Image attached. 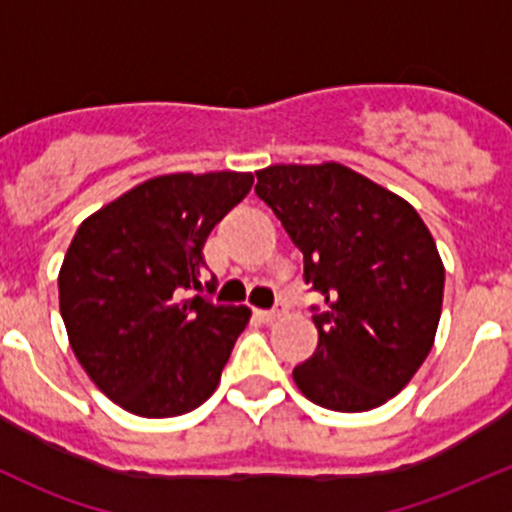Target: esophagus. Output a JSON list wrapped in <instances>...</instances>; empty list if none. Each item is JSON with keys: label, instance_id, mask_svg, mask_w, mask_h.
<instances>
[{"label": "esophagus", "instance_id": "obj_1", "mask_svg": "<svg viewBox=\"0 0 512 512\" xmlns=\"http://www.w3.org/2000/svg\"><path fill=\"white\" fill-rule=\"evenodd\" d=\"M282 312H285V309L282 307H272V309H257V317L262 319V322H275V319H280L282 317Z\"/></svg>", "mask_w": 512, "mask_h": 512}]
</instances>
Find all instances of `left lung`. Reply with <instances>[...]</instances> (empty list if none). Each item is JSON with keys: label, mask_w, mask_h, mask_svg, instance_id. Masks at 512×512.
I'll return each instance as SVG.
<instances>
[{"label": "left lung", "mask_w": 512, "mask_h": 512, "mask_svg": "<svg viewBox=\"0 0 512 512\" xmlns=\"http://www.w3.org/2000/svg\"><path fill=\"white\" fill-rule=\"evenodd\" d=\"M255 193L304 255L319 344L294 384L332 411H369L399 394L436 339L443 262L404 198L339 163L270 165Z\"/></svg>", "instance_id": "8db88e82"}]
</instances>
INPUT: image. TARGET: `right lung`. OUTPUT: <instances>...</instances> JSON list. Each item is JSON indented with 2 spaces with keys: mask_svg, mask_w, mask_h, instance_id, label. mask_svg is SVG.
Returning <instances> with one entry per match:
<instances>
[{
  "mask_svg": "<svg viewBox=\"0 0 512 512\" xmlns=\"http://www.w3.org/2000/svg\"><path fill=\"white\" fill-rule=\"evenodd\" d=\"M252 183L235 170L158 175L76 230L59 272L61 317L79 364L121 409L180 416L218 389L250 309L200 294L203 247Z\"/></svg>",
  "mask_w": 512,
  "mask_h": 512,
  "instance_id": "obj_1",
  "label": "right lung"
}]
</instances>
